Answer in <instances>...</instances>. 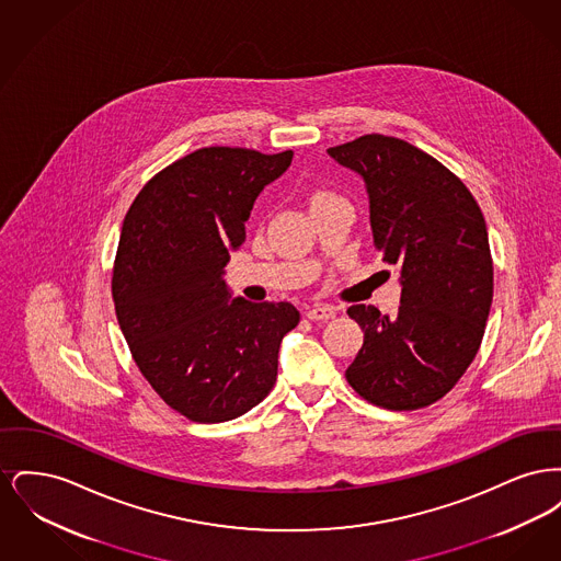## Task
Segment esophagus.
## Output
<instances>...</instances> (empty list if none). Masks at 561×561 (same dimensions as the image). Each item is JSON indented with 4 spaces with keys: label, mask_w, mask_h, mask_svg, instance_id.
<instances>
[{
    "label": "esophagus",
    "mask_w": 561,
    "mask_h": 561,
    "mask_svg": "<svg viewBox=\"0 0 561 561\" xmlns=\"http://www.w3.org/2000/svg\"><path fill=\"white\" fill-rule=\"evenodd\" d=\"M336 316V309L330 305H316L307 311V318L311 321H328Z\"/></svg>",
    "instance_id": "1"
}]
</instances>
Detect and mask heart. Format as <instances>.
<instances>
[{
  "label": "heart",
  "instance_id": "1",
  "mask_svg": "<svg viewBox=\"0 0 561 561\" xmlns=\"http://www.w3.org/2000/svg\"><path fill=\"white\" fill-rule=\"evenodd\" d=\"M320 197H328V193H316L313 199H320Z\"/></svg>",
  "mask_w": 561,
  "mask_h": 561
}]
</instances>
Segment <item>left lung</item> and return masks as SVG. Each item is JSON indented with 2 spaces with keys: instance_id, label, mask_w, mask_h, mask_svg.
I'll return each instance as SVG.
<instances>
[{
  "instance_id": "1",
  "label": "left lung",
  "mask_w": 561,
  "mask_h": 561,
  "mask_svg": "<svg viewBox=\"0 0 561 561\" xmlns=\"http://www.w3.org/2000/svg\"><path fill=\"white\" fill-rule=\"evenodd\" d=\"M328 156L364 179L374 248L400 268L396 318L347 309L364 330L348 385L387 410L425 408L453 389L483 339L494 290L483 214L446 165L400 138L366 134Z\"/></svg>"
}]
</instances>
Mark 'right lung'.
Masks as SVG:
<instances>
[{"instance_id":"obj_1","label":"right lung","mask_w":561,"mask_h":561,"mask_svg":"<svg viewBox=\"0 0 561 561\" xmlns=\"http://www.w3.org/2000/svg\"><path fill=\"white\" fill-rule=\"evenodd\" d=\"M206 147L174 161L124 218L113 300L134 362L161 400L195 423H225L267 398L290 302H250L222 279L261 191L293 163Z\"/></svg>"}]
</instances>
